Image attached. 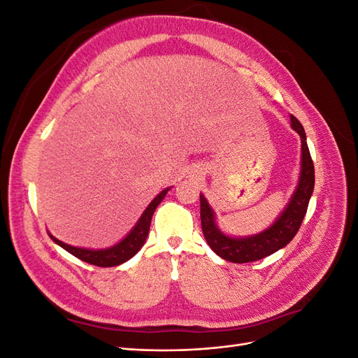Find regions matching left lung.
Here are the masks:
<instances>
[{
	"label": "left lung",
	"mask_w": 358,
	"mask_h": 358,
	"mask_svg": "<svg viewBox=\"0 0 358 358\" xmlns=\"http://www.w3.org/2000/svg\"><path fill=\"white\" fill-rule=\"evenodd\" d=\"M291 127L294 131L299 133L301 138L300 180L287 209L272 227H268L263 233L251 237H242V239L225 236L215 224V215L209 203L206 201L203 196H200V218L204 239L212 248V251L227 259V262L242 264L272 255L279 249L287 246L300 229L308 210L313 185H315V169H313V161L306 143L305 129H303V125L294 116H291Z\"/></svg>",
	"instance_id": "8db88e82"
}]
</instances>
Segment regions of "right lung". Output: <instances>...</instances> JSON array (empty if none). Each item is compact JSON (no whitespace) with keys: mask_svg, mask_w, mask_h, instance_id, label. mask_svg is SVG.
Wrapping results in <instances>:
<instances>
[{"mask_svg":"<svg viewBox=\"0 0 358 358\" xmlns=\"http://www.w3.org/2000/svg\"><path fill=\"white\" fill-rule=\"evenodd\" d=\"M169 188L164 189L162 192H159L158 196L150 201V204L146 208V210L143 212V215L140 216L138 222L136 224L134 229L129 231V234L125 237L124 241L119 242L117 245L107 248V249H99V251H92V249H83V248H76V246H70L67 243H64L55 237L50 236V239L58 243L61 248L66 249L67 252H70L71 255H74L76 258L82 259L85 263H90L94 266L99 267H113V266H119L125 263L127 259H129L131 257H134L138 249L143 246L148 233H149V227H150V220H152V215L157 209V206L162 201V199L166 197Z\"/></svg>","mask_w":358,"mask_h":358,"instance_id":"obj_1","label":"right lung"}]
</instances>
